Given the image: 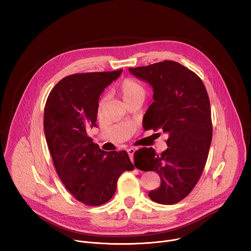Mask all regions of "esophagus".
Returning <instances> with one entry per match:
<instances>
[{
	"label": "esophagus",
	"instance_id": "esophagus-1",
	"mask_svg": "<svg viewBox=\"0 0 251 251\" xmlns=\"http://www.w3.org/2000/svg\"><path fill=\"white\" fill-rule=\"evenodd\" d=\"M127 152H128V155H129V157H130L131 161L133 162V155H134V153H135V149L130 148V149H128V150H127Z\"/></svg>",
	"mask_w": 251,
	"mask_h": 251
}]
</instances>
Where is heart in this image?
Returning <instances> with one entry per match:
<instances>
[{
	"instance_id": "heart-1",
	"label": "heart",
	"mask_w": 251,
	"mask_h": 251,
	"mask_svg": "<svg viewBox=\"0 0 251 251\" xmlns=\"http://www.w3.org/2000/svg\"><path fill=\"white\" fill-rule=\"evenodd\" d=\"M115 91L122 98L125 104L136 99L144 100L146 96L145 87L143 86L140 82L131 78H126L122 80L118 84V86L115 88ZM100 105H102V102Z\"/></svg>"
}]
</instances>
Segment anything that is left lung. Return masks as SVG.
Masks as SVG:
<instances>
[{
  "mask_svg": "<svg viewBox=\"0 0 251 251\" xmlns=\"http://www.w3.org/2000/svg\"><path fill=\"white\" fill-rule=\"evenodd\" d=\"M130 73L153 87L154 102L145 113V127L169 135L168 149L135 152L137 169L154 171L161 177L150 199L174 204L185 199L202 174L212 138L210 104L201 79L178 62L165 60L129 68Z\"/></svg>",
  "mask_w": 251,
  "mask_h": 251,
  "instance_id": "left-lung-1",
  "label": "left lung"
}]
</instances>
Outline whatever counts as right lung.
Segmentation results:
<instances>
[{"label": "right lung", "instance_id": "1", "mask_svg": "<svg viewBox=\"0 0 251 251\" xmlns=\"http://www.w3.org/2000/svg\"><path fill=\"white\" fill-rule=\"evenodd\" d=\"M121 73L68 75L46 103L44 128L55 171L69 193L86 205L108 201L120 175L134 169L126 151L104 152L86 133L96 126L100 94Z\"/></svg>", "mask_w": 251, "mask_h": 251}]
</instances>
